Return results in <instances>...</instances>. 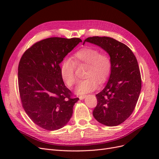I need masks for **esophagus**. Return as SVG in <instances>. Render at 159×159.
<instances>
[{
    "mask_svg": "<svg viewBox=\"0 0 159 159\" xmlns=\"http://www.w3.org/2000/svg\"><path fill=\"white\" fill-rule=\"evenodd\" d=\"M85 97H86L85 95H80L79 98H80V99H84Z\"/></svg>",
    "mask_w": 159,
    "mask_h": 159,
    "instance_id": "obj_1",
    "label": "esophagus"
}]
</instances>
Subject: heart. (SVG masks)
I'll return each mask as SVG.
<instances>
[{
  "mask_svg": "<svg viewBox=\"0 0 159 159\" xmlns=\"http://www.w3.org/2000/svg\"><path fill=\"white\" fill-rule=\"evenodd\" d=\"M74 60L66 58L60 64V74L62 79L69 88L76 84L75 68L77 66H87L84 77L77 88L80 94L92 91L97 88L98 83L104 84L112 70V60L106 52H100L93 48H84L75 53Z\"/></svg>",
  "mask_w": 159,
  "mask_h": 159,
  "instance_id": "b5f03b06",
  "label": "heart"
}]
</instances>
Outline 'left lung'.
<instances>
[{
  "label": "left lung",
  "instance_id": "8db88e82",
  "mask_svg": "<svg viewBox=\"0 0 159 159\" xmlns=\"http://www.w3.org/2000/svg\"><path fill=\"white\" fill-rule=\"evenodd\" d=\"M85 42L102 48L113 64L106 86L96 95L93 117L105 125H119L132 114L140 95L141 76L136 57L127 46L112 38L93 36Z\"/></svg>",
  "mask_w": 159,
  "mask_h": 159
}]
</instances>
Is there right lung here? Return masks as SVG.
Masks as SVG:
<instances>
[{
    "label": "right lung",
    "mask_w": 159,
    "mask_h": 159,
    "mask_svg": "<svg viewBox=\"0 0 159 159\" xmlns=\"http://www.w3.org/2000/svg\"><path fill=\"white\" fill-rule=\"evenodd\" d=\"M80 38L52 37L34 43L22 56L18 68L22 107L38 126L54 131L65 126L79 100L66 87L60 64Z\"/></svg>",
    "instance_id": "add662e5"
}]
</instances>
